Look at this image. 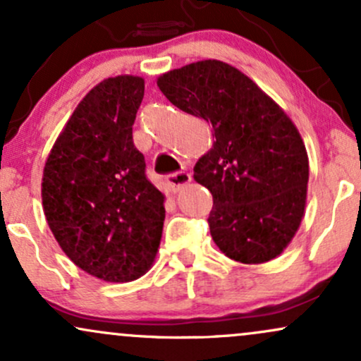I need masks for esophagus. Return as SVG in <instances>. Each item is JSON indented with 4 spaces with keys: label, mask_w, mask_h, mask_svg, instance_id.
<instances>
[{
    "label": "esophagus",
    "mask_w": 361,
    "mask_h": 361,
    "mask_svg": "<svg viewBox=\"0 0 361 361\" xmlns=\"http://www.w3.org/2000/svg\"><path fill=\"white\" fill-rule=\"evenodd\" d=\"M166 181H168L169 188L176 193V192H180L183 186L188 185L190 181H192V175L186 171H178V173H173V175H169L166 178Z\"/></svg>",
    "instance_id": "esophagus-1"
}]
</instances>
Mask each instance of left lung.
I'll use <instances>...</instances> for the list:
<instances>
[{
  "instance_id": "8db88e82",
  "label": "left lung",
  "mask_w": 361,
  "mask_h": 361,
  "mask_svg": "<svg viewBox=\"0 0 361 361\" xmlns=\"http://www.w3.org/2000/svg\"><path fill=\"white\" fill-rule=\"evenodd\" d=\"M157 86L212 126V149L193 178L214 197V243L244 264L275 259L299 231L307 202L309 157L295 123L251 78L217 59L161 74Z\"/></svg>"
}]
</instances>
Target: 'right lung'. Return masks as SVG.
Segmentation results:
<instances>
[{
	"instance_id": "obj_1",
	"label": "right lung",
	"mask_w": 361,
	"mask_h": 361,
	"mask_svg": "<svg viewBox=\"0 0 361 361\" xmlns=\"http://www.w3.org/2000/svg\"><path fill=\"white\" fill-rule=\"evenodd\" d=\"M144 80L106 78L91 88L49 152L42 175L45 219L82 271L110 283L137 280L154 263L164 193L146 178L132 142Z\"/></svg>"
}]
</instances>
